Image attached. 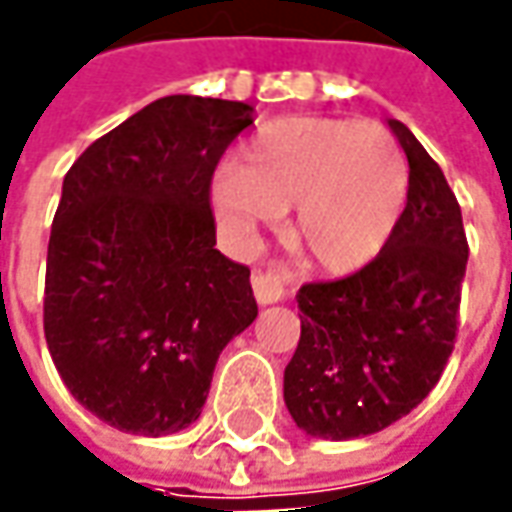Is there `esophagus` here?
I'll list each match as a JSON object with an SVG mask.
<instances>
[{
  "instance_id": "34e87169",
  "label": "esophagus",
  "mask_w": 512,
  "mask_h": 512,
  "mask_svg": "<svg viewBox=\"0 0 512 512\" xmlns=\"http://www.w3.org/2000/svg\"><path fill=\"white\" fill-rule=\"evenodd\" d=\"M291 283H294V274L286 266H274V269H266V272L252 274V289H255V297L260 306L286 300Z\"/></svg>"
}]
</instances>
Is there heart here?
Returning <instances> with one entry per match:
<instances>
[{
  "label": "heart",
  "instance_id": "obj_1",
  "mask_svg": "<svg viewBox=\"0 0 512 512\" xmlns=\"http://www.w3.org/2000/svg\"><path fill=\"white\" fill-rule=\"evenodd\" d=\"M408 192L397 138L377 121L283 118L223 164L212 203L229 229L249 235L297 206V240L328 272H351L382 249Z\"/></svg>",
  "mask_w": 512,
  "mask_h": 512
}]
</instances>
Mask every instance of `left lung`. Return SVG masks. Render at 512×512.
Segmentation results:
<instances>
[{
  "instance_id": "8db88e82",
  "label": "left lung",
  "mask_w": 512,
  "mask_h": 512,
  "mask_svg": "<svg viewBox=\"0 0 512 512\" xmlns=\"http://www.w3.org/2000/svg\"><path fill=\"white\" fill-rule=\"evenodd\" d=\"M408 203L360 272L297 291L300 343L283 374L297 428L357 439L411 414L439 382L459 331L467 266L462 209L439 164L402 121Z\"/></svg>"
}]
</instances>
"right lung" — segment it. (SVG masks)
<instances>
[{
    "mask_svg": "<svg viewBox=\"0 0 512 512\" xmlns=\"http://www.w3.org/2000/svg\"><path fill=\"white\" fill-rule=\"evenodd\" d=\"M252 113L243 101L158 98L64 175L45 340L67 391L118 431L189 428L221 351L257 317L249 269L215 249L209 206L212 172Z\"/></svg>",
    "mask_w": 512,
    "mask_h": 512,
    "instance_id": "1",
    "label": "right lung"
}]
</instances>
